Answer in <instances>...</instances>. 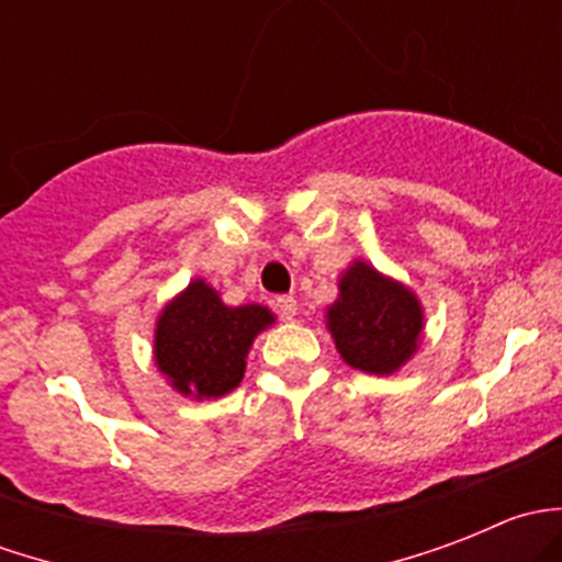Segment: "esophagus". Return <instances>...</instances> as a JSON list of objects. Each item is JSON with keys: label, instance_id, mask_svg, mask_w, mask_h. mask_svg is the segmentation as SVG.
Returning a JSON list of instances; mask_svg holds the SVG:
<instances>
[{"label": "esophagus", "instance_id": "1", "mask_svg": "<svg viewBox=\"0 0 562 562\" xmlns=\"http://www.w3.org/2000/svg\"><path fill=\"white\" fill-rule=\"evenodd\" d=\"M277 310H280V315L285 317V321H293L299 313V304H296V296H280L277 299Z\"/></svg>", "mask_w": 562, "mask_h": 562}]
</instances>
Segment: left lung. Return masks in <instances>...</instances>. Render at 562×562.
I'll list each match as a JSON object with an SVG mask.
<instances>
[{
  "label": "left lung",
  "mask_w": 562,
  "mask_h": 562,
  "mask_svg": "<svg viewBox=\"0 0 562 562\" xmlns=\"http://www.w3.org/2000/svg\"><path fill=\"white\" fill-rule=\"evenodd\" d=\"M326 326L353 370L391 375L416 353L424 310L411 288L353 260L339 280L337 302L326 310Z\"/></svg>",
  "instance_id": "1"
}]
</instances>
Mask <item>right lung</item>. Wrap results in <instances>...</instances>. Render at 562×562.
<instances>
[{
  "label": "right lung",
  "mask_w": 562,
  "mask_h": 562,
  "mask_svg": "<svg viewBox=\"0 0 562 562\" xmlns=\"http://www.w3.org/2000/svg\"><path fill=\"white\" fill-rule=\"evenodd\" d=\"M271 323L269 307H228L212 285L192 280L157 317L155 361L179 394L225 396L245 378L252 339Z\"/></svg>",
  "instance_id": "obj_1"
}]
</instances>
